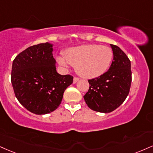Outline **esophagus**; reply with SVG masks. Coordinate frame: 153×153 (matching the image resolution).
<instances>
[{"instance_id":"34e87169","label":"esophagus","mask_w":153,"mask_h":153,"mask_svg":"<svg viewBox=\"0 0 153 153\" xmlns=\"http://www.w3.org/2000/svg\"><path fill=\"white\" fill-rule=\"evenodd\" d=\"M78 80H79V78H75H75H73V84H75V83H76V82H78Z\"/></svg>"}]
</instances>
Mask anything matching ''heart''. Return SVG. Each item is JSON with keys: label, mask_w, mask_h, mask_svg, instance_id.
<instances>
[{"label": "heart", "mask_w": 153, "mask_h": 153, "mask_svg": "<svg viewBox=\"0 0 153 153\" xmlns=\"http://www.w3.org/2000/svg\"><path fill=\"white\" fill-rule=\"evenodd\" d=\"M113 58V51L109 47L91 44L68 49L65 56L57 57V61L63 67L70 64L75 66V71L82 78L93 79L108 71Z\"/></svg>", "instance_id": "heart-1"}]
</instances>
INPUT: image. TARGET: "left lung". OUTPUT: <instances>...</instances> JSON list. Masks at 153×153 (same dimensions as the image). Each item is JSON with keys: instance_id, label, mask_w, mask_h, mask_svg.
<instances>
[{"instance_id": "8db88e82", "label": "left lung", "mask_w": 153, "mask_h": 153, "mask_svg": "<svg viewBox=\"0 0 153 153\" xmlns=\"http://www.w3.org/2000/svg\"><path fill=\"white\" fill-rule=\"evenodd\" d=\"M113 60L103 75L88 80L90 88L84 95L87 105L94 111L110 113L120 105L129 94L132 81L130 60L117 45L110 44Z\"/></svg>"}]
</instances>
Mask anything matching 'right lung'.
<instances>
[{
	"mask_svg": "<svg viewBox=\"0 0 153 153\" xmlns=\"http://www.w3.org/2000/svg\"><path fill=\"white\" fill-rule=\"evenodd\" d=\"M53 44L40 43L18 54L12 65L11 82L16 98L36 115L54 111L73 77L57 73Z\"/></svg>",
	"mask_w": 153,
	"mask_h": 153,
	"instance_id": "1",
	"label": "right lung"
}]
</instances>
